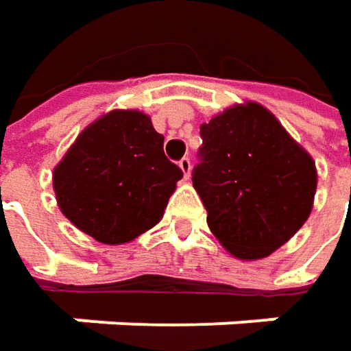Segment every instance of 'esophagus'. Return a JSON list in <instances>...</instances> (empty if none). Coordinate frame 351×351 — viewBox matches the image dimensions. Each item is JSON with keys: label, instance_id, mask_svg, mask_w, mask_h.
Instances as JSON below:
<instances>
[{"label": "esophagus", "instance_id": "1", "mask_svg": "<svg viewBox=\"0 0 351 351\" xmlns=\"http://www.w3.org/2000/svg\"><path fill=\"white\" fill-rule=\"evenodd\" d=\"M180 169L184 171L185 180H189V176H191V160L189 158H182L180 160Z\"/></svg>", "mask_w": 351, "mask_h": 351}]
</instances>
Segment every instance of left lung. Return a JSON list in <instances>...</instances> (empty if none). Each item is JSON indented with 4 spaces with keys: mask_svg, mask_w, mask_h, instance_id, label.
Returning <instances> with one entry per match:
<instances>
[{
    "mask_svg": "<svg viewBox=\"0 0 351 351\" xmlns=\"http://www.w3.org/2000/svg\"><path fill=\"white\" fill-rule=\"evenodd\" d=\"M202 138L193 187L225 251L258 261L289 243L312 213L318 185L312 156L253 100L213 116Z\"/></svg>",
    "mask_w": 351,
    "mask_h": 351,
    "instance_id": "8db88e82",
    "label": "left lung"
}]
</instances>
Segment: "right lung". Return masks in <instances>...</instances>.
<instances>
[{
	"label": "right lung",
	"instance_id": "1",
	"mask_svg": "<svg viewBox=\"0 0 351 351\" xmlns=\"http://www.w3.org/2000/svg\"><path fill=\"white\" fill-rule=\"evenodd\" d=\"M182 169L140 110H110L77 136L53 169L61 213L104 245H124L164 217Z\"/></svg>",
	"mask_w": 351,
	"mask_h": 351
}]
</instances>
